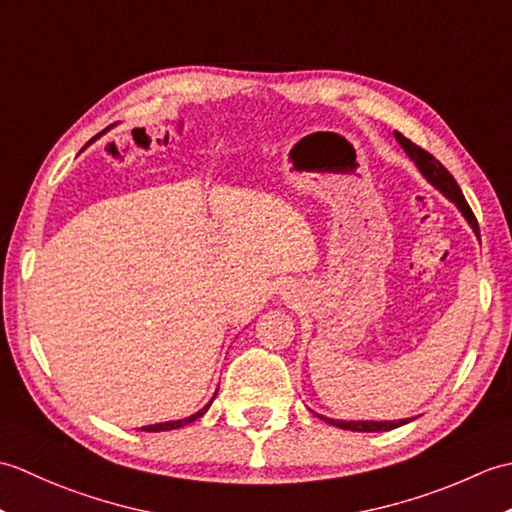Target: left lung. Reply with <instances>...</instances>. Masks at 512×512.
<instances>
[{
	"label": "left lung",
	"mask_w": 512,
	"mask_h": 512,
	"mask_svg": "<svg viewBox=\"0 0 512 512\" xmlns=\"http://www.w3.org/2000/svg\"><path fill=\"white\" fill-rule=\"evenodd\" d=\"M398 145L405 149V154L413 160V165L418 167V171L424 176L431 187H436L444 198L451 200L455 206H458V211L464 215V220L469 222V226L473 228V233L480 237V226H477L475 215L471 211L469 202L464 200L462 189L458 187V182L451 176V173L442 167V162L433 158L429 151L420 149L418 145H413L409 138H405L402 134L394 132ZM314 413V411H312ZM314 416H319L321 420H325L328 424H334V427L339 429H347V431H367V433H374V431H391L396 427H402V424L411 422L413 418H402V420H334V418H325L321 413H314Z\"/></svg>",
	"instance_id": "obj_1"
}]
</instances>
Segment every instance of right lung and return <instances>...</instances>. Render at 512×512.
Masks as SVG:
<instances>
[{"label":"right lung","mask_w":512,"mask_h":512,"mask_svg":"<svg viewBox=\"0 0 512 512\" xmlns=\"http://www.w3.org/2000/svg\"><path fill=\"white\" fill-rule=\"evenodd\" d=\"M215 396H217V391L213 394V398L206 402V405L200 409V411H195V413H191L189 418H182V420H169V422H158V424H149V427H143V431H171V429H180V427H184V424H189V422H193V420H198V418H202L206 411H209V407H211V402L215 400Z\"/></svg>","instance_id":"right-lung-1"}]
</instances>
